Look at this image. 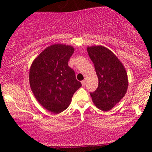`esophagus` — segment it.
<instances>
[{"label":"esophagus","mask_w":152,"mask_h":152,"mask_svg":"<svg viewBox=\"0 0 152 152\" xmlns=\"http://www.w3.org/2000/svg\"><path fill=\"white\" fill-rule=\"evenodd\" d=\"M85 84H86V82H85V80H83V81H82V86H85Z\"/></svg>","instance_id":"34e87169"}]
</instances>
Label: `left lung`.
Wrapping results in <instances>:
<instances>
[{"mask_svg":"<svg viewBox=\"0 0 152 152\" xmlns=\"http://www.w3.org/2000/svg\"><path fill=\"white\" fill-rule=\"evenodd\" d=\"M99 79L98 88L90 93L94 104L109 111L117 104L128 88V77L123 64L110 50L102 45L87 47Z\"/></svg>","mask_w":152,"mask_h":152,"instance_id":"1","label":"left lung"}]
</instances>
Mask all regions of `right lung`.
Wrapping results in <instances>:
<instances>
[{"label":"right lung","instance_id":"1","mask_svg":"<svg viewBox=\"0 0 152 152\" xmlns=\"http://www.w3.org/2000/svg\"><path fill=\"white\" fill-rule=\"evenodd\" d=\"M73 52L70 45L54 44L39 53L31 66L29 83L35 98L55 114L66 110L74 93L82 86L74 70L68 66Z\"/></svg>","mask_w":152,"mask_h":152}]
</instances>
